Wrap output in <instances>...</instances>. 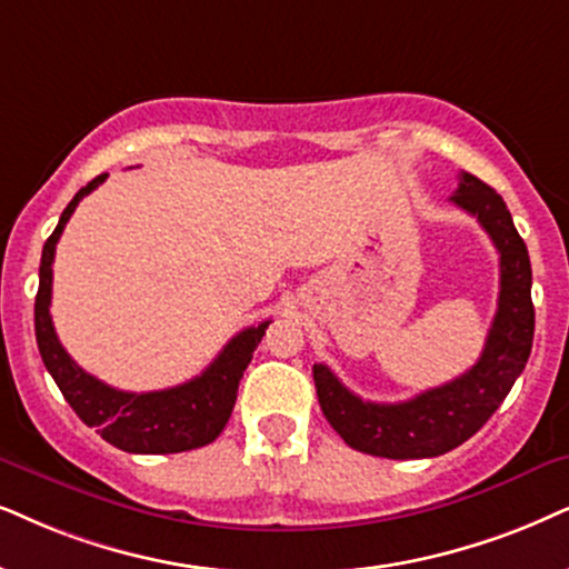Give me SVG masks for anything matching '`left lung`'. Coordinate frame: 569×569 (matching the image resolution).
I'll list each match as a JSON object with an SVG mask.
<instances>
[{"label":"left lung","mask_w":569,"mask_h":569,"mask_svg":"<svg viewBox=\"0 0 569 569\" xmlns=\"http://www.w3.org/2000/svg\"><path fill=\"white\" fill-rule=\"evenodd\" d=\"M459 210L470 212L499 251V307L488 330L483 355L465 376L399 405L362 401L326 365H315L322 415L351 449L386 459H426L457 449L486 426L520 378L533 347L536 312L530 299L528 247L517 233L505 199L491 186L459 172L451 193Z\"/></svg>","instance_id":"left-lung-1"}]
</instances>
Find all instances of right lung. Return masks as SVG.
<instances>
[{"label":"right lung","instance_id":"1","mask_svg":"<svg viewBox=\"0 0 569 569\" xmlns=\"http://www.w3.org/2000/svg\"><path fill=\"white\" fill-rule=\"evenodd\" d=\"M104 178L107 172L86 183L70 199L54 233L49 236L44 251H41L39 293H36L33 309L36 343H39L41 359H44L49 376L54 378L64 401L73 407V412L86 426L97 428V433L107 443L131 451V455H176V451L199 449V446L212 443L226 428L236 405L239 380L243 378V370L249 368L251 355H254L257 343L262 341L270 320L243 328L239 336H233L201 376L189 380V383L162 388V391H118V388L107 386L78 368L68 351L62 349L60 338L54 333L52 315H49L52 262L57 241H60L70 214L76 212L78 201L97 189L99 183H104Z\"/></svg>","mask_w":569,"mask_h":569}]
</instances>
